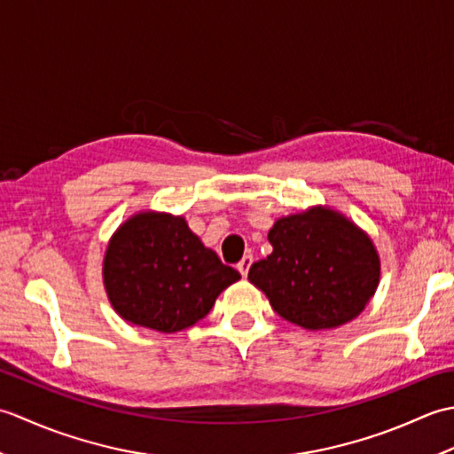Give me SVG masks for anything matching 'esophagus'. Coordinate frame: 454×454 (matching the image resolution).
Here are the masks:
<instances>
[{
  "mask_svg": "<svg viewBox=\"0 0 454 454\" xmlns=\"http://www.w3.org/2000/svg\"><path fill=\"white\" fill-rule=\"evenodd\" d=\"M252 263H254V257L252 255H244L242 257V262L238 263V271L242 273V277H247V271H249V267H252Z\"/></svg>",
  "mask_w": 454,
  "mask_h": 454,
  "instance_id": "34e87169",
  "label": "esophagus"
}]
</instances>
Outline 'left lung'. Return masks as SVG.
<instances>
[{"mask_svg":"<svg viewBox=\"0 0 454 454\" xmlns=\"http://www.w3.org/2000/svg\"><path fill=\"white\" fill-rule=\"evenodd\" d=\"M271 255L249 269V283L273 310L304 330H332L355 320L380 283V255L371 236L340 210L316 205L275 220Z\"/></svg>","mask_w":454,"mask_h":454,"instance_id":"1","label":"left lung"}]
</instances>
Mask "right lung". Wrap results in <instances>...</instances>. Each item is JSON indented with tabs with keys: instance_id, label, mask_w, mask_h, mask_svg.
Segmentation results:
<instances>
[{
	"instance_id": "obj_1",
	"label": "right lung",
	"mask_w": 454,
	"mask_h": 454,
	"mask_svg": "<svg viewBox=\"0 0 454 454\" xmlns=\"http://www.w3.org/2000/svg\"><path fill=\"white\" fill-rule=\"evenodd\" d=\"M239 281L236 269L169 212L140 210L124 220L103 257V285L124 322L176 333L202 320L218 294Z\"/></svg>"
}]
</instances>
